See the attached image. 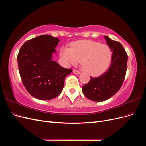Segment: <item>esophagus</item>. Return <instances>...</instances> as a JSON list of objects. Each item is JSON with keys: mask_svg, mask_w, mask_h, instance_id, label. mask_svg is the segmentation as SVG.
<instances>
[{"mask_svg": "<svg viewBox=\"0 0 146 146\" xmlns=\"http://www.w3.org/2000/svg\"><path fill=\"white\" fill-rule=\"evenodd\" d=\"M73 73H74V74L78 75V74H80V72L78 71V70H76V69H74V70H73Z\"/></svg>", "mask_w": 146, "mask_h": 146, "instance_id": "obj_1", "label": "esophagus"}]
</instances>
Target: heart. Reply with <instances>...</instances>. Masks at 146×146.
I'll return each mask as SVG.
<instances>
[{"mask_svg": "<svg viewBox=\"0 0 146 146\" xmlns=\"http://www.w3.org/2000/svg\"><path fill=\"white\" fill-rule=\"evenodd\" d=\"M60 56L67 64L76 65L82 60L83 68L92 76L104 73L111 61L110 47L98 42L83 40L74 42L71 47L62 46Z\"/></svg>", "mask_w": 146, "mask_h": 146, "instance_id": "1", "label": "heart"}]
</instances>
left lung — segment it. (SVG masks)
Segmentation results:
<instances>
[{
  "instance_id": "1",
  "label": "left lung",
  "mask_w": 146,
  "mask_h": 146,
  "mask_svg": "<svg viewBox=\"0 0 146 146\" xmlns=\"http://www.w3.org/2000/svg\"><path fill=\"white\" fill-rule=\"evenodd\" d=\"M104 38L113 52L111 64L104 74L91 77L82 88L88 99L96 102L106 100L115 94L122 85L127 70L128 56L121 44L107 36Z\"/></svg>"
}]
</instances>
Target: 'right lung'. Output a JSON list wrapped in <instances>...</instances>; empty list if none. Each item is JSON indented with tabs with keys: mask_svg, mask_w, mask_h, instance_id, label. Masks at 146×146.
<instances>
[{
	"mask_svg": "<svg viewBox=\"0 0 146 146\" xmlns=\"http://www.w3.org/2000/svg\"><path fill=\"white\" fill-rule=\"evenodd\" d=\"M58 38L43 35L26 41L17 55L21 78L25 89L34 98L50 100L62 91L64 79L72 71L52 60Z\"/></svg>",
	"mask_w": 146,
	"mask_h": 146,
	"instance_id": "add662e5",
	"label": "right lung"
}]
</instances>
